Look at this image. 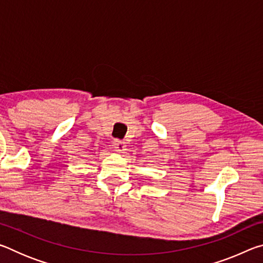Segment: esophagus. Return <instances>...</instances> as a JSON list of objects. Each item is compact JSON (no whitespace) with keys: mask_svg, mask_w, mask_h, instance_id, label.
Segmentation results:
<instances>
[{"mask_svg":"<svg viewBox=\"0 0 263 263\" xmlns=\"http://www.w3.org/2000/svg\"><path fill=\"white\" fill-rule=\"evenodd\" d=\"M114 147H115V149L117 151V152H119V153H124V152H125V151H126L125 142L122 141V140H119V139L114 140Z\"/></svg>","mask_w":263,"mask_h":263,"instance_id":"34e87169","label":"esophagus"}]
</instances>
